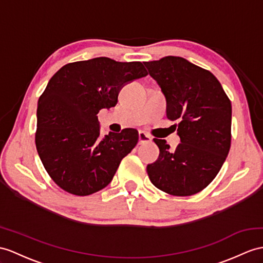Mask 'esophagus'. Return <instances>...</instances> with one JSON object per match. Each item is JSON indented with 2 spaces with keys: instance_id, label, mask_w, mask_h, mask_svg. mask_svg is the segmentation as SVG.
<instances>
[{
  "instance_id": "34e87169",
  "label": "esophagus",
  "mask_w": 263,
  "mask_h": 263,
  "mask_svg": "<svg viewBox=\"0 0 263 263\" xmlns=\"http://www.w3.org/2000/svg\"><path fill=\"white\" fill-rule=\"evenodd\" d=\"M149 142H152V138L149 135H147V134L144 132L138 133V144L139 145H143V144L149 143Z\"/></svg>"
}]
</instances>
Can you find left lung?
Wrapping results in <instances>:
<instances>
[{
	"label": "left lung",
	"instance_id": "obj_1",
	"mask_svg": "<svg viewBox=\"0 0 263 263\" xmlns=\"http://www.w3.org/2000/svg\"><path fill=\"white\" fill-rule=\"evenodd\" d=\"M166 98V116L177 120L181 138L175 151L154 138L157 161L147 165L151 182L165 193L193 195L212 182L231 146L232 106L220 81L209 70L181 57L144 62Z\"/></svg>",
	"mask_w": 263,
	"mask_h": 263
}]
</instances>
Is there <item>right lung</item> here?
Returning a JSON list of instances; mask_svg holds the SVG:
<instances>
[{
	"instance_id": "1",
	"label": "right lung",
	"mask_w": 263,
	"mask_h": 263,
	"mask_svg": "<svg viewBox=\"0 0 263 263\" xmlns=\"http://www.w3.org/2000/svg\"><path fill=\"white\" fill-rule=\"evenodd\" d=\"M148 74L139 61L100 57L68 63L52 76L36 109L35 146L52 181L70 194L86 196L106 187L138 143L126 128L101 138L97 114L118 101L121 87Z\"/></svg>"
}]
</instances>
